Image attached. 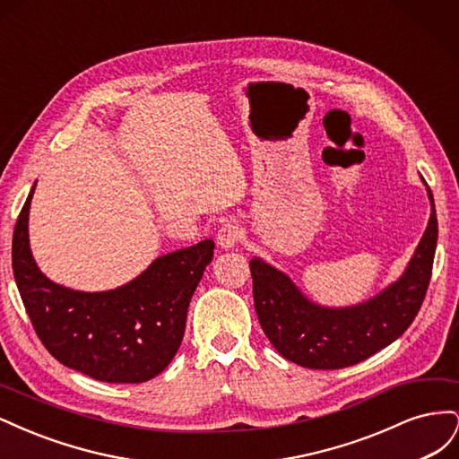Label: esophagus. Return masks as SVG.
Returning <instances> with one entry per match:
<instances>
[{
    "label": "esophagus",
    "mask_w": 459,
    "mask_h": 459,
    "mask_svg": "<svg viewBox=\"0 0 459 459\" xmlns=\"http://www.w3.org/2000/svg\"><path fill=\"white\" fill-rule=\"evenodd\" d=\"M241 235H243L241 226L235 224V221H228V224H224V226L218 230L216 239H218V245L221 248H233L235 245L239 243Z\"/></svg>",
    "instance_id": "34e87169"
}]
</instances>
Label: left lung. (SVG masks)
Here are the masks:
<instances>
[{"label":"left lung","mask_w":459,"mask_h":459,"mask_svg":"<svg viewBox=\"0 0 459 459\" xmlns=\"http://www.w3.org/2000/svg\"><path fill=\"white\" fill-rule=\"evenodd\" d=\"M427 191L430 218L408 268L398 281L356 307H319L289 275L256 256L251 260L255 310L277 352L302 368L341 369L379 352L411 325L427 293L438 239L433 193Z\"/></svg>","instance_id":"left-lung-1"}]
</instances>
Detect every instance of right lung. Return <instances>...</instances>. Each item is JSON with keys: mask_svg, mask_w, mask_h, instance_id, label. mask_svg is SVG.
<instances>
[{"mask_svg": "<svg viewBox=\"0 0 459 459\" xmlns=\"http://www.w3.org/2000/svg\"><path fill=\"white\" fill-rule=\"evenodd\" d=\"M36 187V184H34ZM34 187L13 231V273L36 335L66 368L105 383H143L172 362L214 241L159 256L130 283L84 293L39 272L29 243Z\"/></svg>", "mask_w": 459, "mask_h": 459, "instance_id": "right-lung-1", "label": "right lung"}]
</instances>
